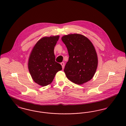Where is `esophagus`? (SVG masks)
<instances>
[{
    "label": "esophagus",
    "mask_w": 126,
    "mask_h": 126,
    "mask_svg": "<svg viewBox=\"0 0 126 126\" xmlns=\"http://www.w3.org/2000/svg\"><path fill=\"white\" fill-rule=\"evenodd\" d=\"M61 64L62 65V68L63 69V68H64V62H62V63H61Z\"/></svg>",
    "instance_id": "esophagus-1"
}]
</instances>
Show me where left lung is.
Masks as SVG:
<instances>
[{
  "label": "left lung",
  "instance_id": "8db88e82",
  "mask_svg": "<svg viewBox=\"0 0 126 126\" xmlns=\"http://www.w3.org/2000/svg\"><path fill=\"white\" fill-rule=\"evenodd\" d=\"M69 59L64 69L67 78L77 84H82L92 79L97 66V57L90 40L82 35L71 34L63 36Z\"/></svg>",
  "mask_w": 126,
  "mask_h": 126
}]
</instances>
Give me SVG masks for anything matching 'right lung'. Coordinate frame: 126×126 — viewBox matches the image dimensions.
<instances>
[{
	"label": "right lung",
	"instance_id": "add662e5",
	"mask_svg": "<svg viewBox=\"0 0 126 126\" xmlns=\"http://www.w3.org/2000/svg\"><path fill=\"white\" fill-rule=\"evenodd\" d=\"M59 36L44 37L34 47L29 60V70L33 80L45 86L50 84L56 74L62 70V65L55 61L54 47Z\"/></svg>",
	"mask_w": 126,
	"mask_h": 126
}]
</instances>
